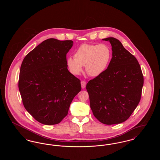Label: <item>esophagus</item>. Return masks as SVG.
<instances>
[{
	"mask_svg": "<svg viewBox=\"0 0 160 160\" xmlns=\"http://www.w3.org/2000/svg\"><path fill=\"white\" fill-rule=\"evenodd\" d=\"M86 82H84V81H82L81 82V86H82V89H84L86 87Z\"/></svg>",
	"mask_w": 160,
	"mask_h": 160,
	"instance_id": "obj_1",
	"label": "esophagus"
}]
</instances>
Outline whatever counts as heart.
<instances>
[{
  "mask_svg": "<svg viewBox=\"0 0 160 160\" xmlns=\"http://www.w3.org/2000/svg\"><path fill=\"white\" fill-rule=\"evenodd\" d=\"M111 59V51L106 44H84L74 53V58L68 57L66 62L70 72L78 75L85 65V70L90 76L98 77L102 74Z\"/></svg>",
  "mask_w": 160,
  "mask_h": 160,
  "instance_id": "obj_1",
  "label": "heart"
}]
</instances>
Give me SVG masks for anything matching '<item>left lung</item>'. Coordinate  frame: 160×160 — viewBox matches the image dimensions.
<instances>
[{"label":"left lung","instance_id":"obj_1","mask_svg":"<svg viewBox=\"0 0 160 160\" xmlns=\"http://www.w3.org/2000/svg\"><path fill=\"white\" fill-rule=\"evenodd\" d=\"M102 40L112 45V58L105 71L86 84L90 106L99 122L113 125L125 122L141 98L143 76L137 59L117 39Z\"/></svg>","mask_w":160,"mask_h":160}]
</instances>
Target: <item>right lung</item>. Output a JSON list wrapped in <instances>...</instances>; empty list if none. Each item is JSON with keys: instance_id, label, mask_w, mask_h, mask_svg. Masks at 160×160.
I'll use <instances>...</instances> for the list:
<instances>
[{"instance_id": "1", "label": "right lung", "mask_w": 160, "mask_h": 160, "mask_svg": "<svg viewBox=\"0 0 160 160\" xmlns=\"http://www.w3.org/2000/svg\"><path fill=\"white\" fill-rule=\"evenodd\" d=\"M72 46L71 40L50 38L37 46L22 62L18 88L23 105L42 124L60 123L82 89L80 80L67 68V54Z\"/></svg>"}]
</instances>
